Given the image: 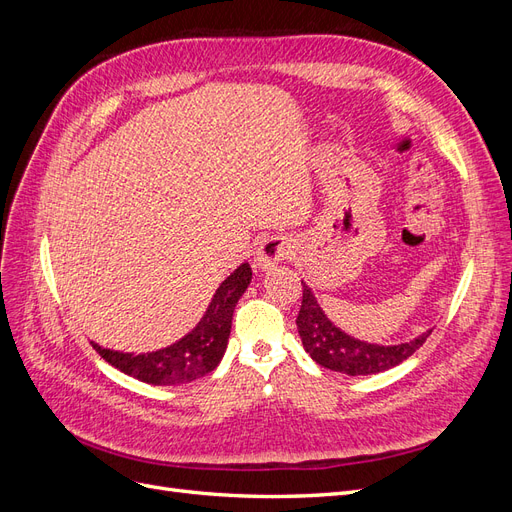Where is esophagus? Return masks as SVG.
<instances>
[{
	"instance_id": "esophagus-1",
	"label": "esophagus",
	"mask_w": 512,
	"mask_h": 512,
	"mask_svg": "<svg viewBox=\"0 0 512 512\" xmlns=\"http://www.w3.org/2000/svg\"><path fill=\"white\" fill-rule=\"evenodd\" d=\"M292 254V243L286 237H267L258 245L254 265L258 271H269L275 265H280Z\"/></svg>"
}]
</instances>
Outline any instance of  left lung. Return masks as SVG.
<instances>
[{"instance_id": "8db88e82", "label": "left lung", "mask_w": 512, "mask_h": 512, "mask_svg": "<svg viewBox=\"0 0 512 512\" xmlns=\"http://www.w3.org/2000/svg\"><path fill=\"white\" fill-rule=\"evenodd\" d=\"M303 284V301L297 316V329L305 352L312 359L331 371H339L346 376H371L380 371L393 369L404 363L418 348L425 344V339L433 329L416 335L408 342L399 344H374L365 339L354 337L339 329L337 324L324 314L314 290Z\"/></svg>"}]
</instances>
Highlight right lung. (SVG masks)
<instances>
[{
	"label": "right lung",
	"instance_id": "1",
	"mask_svg": "<svg viewBox=\"0 0 512 512\" xmlns=\"http://www.w3.org/2000/svg\"><path fill=\"white\" fill-rule=\"evenodd\" d=\"M250 282L252 269L247 262H241L215 290L196 327L166 348L134 354L102 348L96 342H91V346L108 365L153 386H175L203 378L222 361L228 346L232 314Z\"/></svg>",
	"mask_w": 512,
	"mask_h": 512
}]
</instances>
